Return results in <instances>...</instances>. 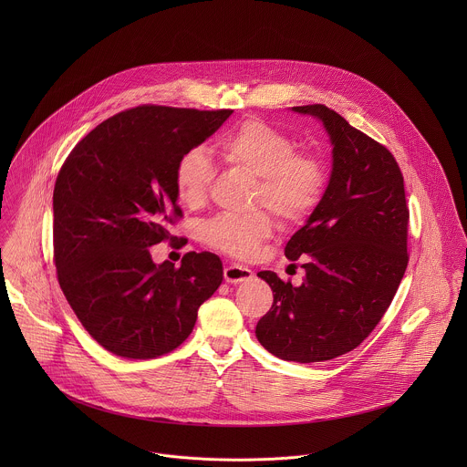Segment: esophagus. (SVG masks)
I'll return each instance as SVG.
<instances>
[{"label": "esophagus", "mask_w": 467, "mask_h": 467, "mask_svg": "<svg viewBox=\"0 0 467 467\" xmlns=\"http://www.w3.org/2000/svg\"><path fill=\"white\" fill-rule=\"evenodd\" d=\"M254 276V271L250 267L241 266V265H228L224 267V280L228 284H241L246 282Z\"/></svg>", "instance_id": "esophagus-1"}]
</instances>
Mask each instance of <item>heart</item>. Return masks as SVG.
I'll list each match as a JSON object with an SVG mask.
<instances>
[{"label": "heart", "instance_id": "1", "mask_svg": "<svg viewBox=\"0 0 467 467\" xmlns=\"http://www.w3.org/2000/svg\"><path fill=\"white\" fill-rule=\"evenodd\" d=\"M289 134L259 119H248L219 141L224 161L259 178L255 206H267L280 221L306 219L322 200L327 187V167L315 154L296 152ZM215 167L204 149L185 150L174 167L178 200L196 208L206 200ZM273 221L265 212L250 215L217 213L201 226L202 241L226 255L250 259L271 235Z\"/></svg>", "mask_w": 467, "mask_h": 467}]
</instances>
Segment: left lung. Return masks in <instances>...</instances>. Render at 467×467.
Returning a JSON list of instances; mask_svg holds the SVG:
<instances>
[{
    "mask_svg": "<svg viewBox=\"0 0 467 467\" xmlns=\"http://www.w3.org/2000/svg\"><path fill=\"white\" fill-rule=\"evenodd\" d=\"M318 119L333 145L329 185L306 224L287 241L285 257L302 259L295 287L259 271L273 306L257 339L273 356L315 363L356 348L387 313L408 266L404 182L392 152L324 104L296 106Z\"/></svg>",
    "mask_w": 467,
    "mask_h": 467,
    "instance_id": "obj_1",
    "label": "left lung"
}]
</instances>
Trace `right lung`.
I'll use <instances>...</instances> for the list:
<instances>
[{"mask_svg": "<svg viewBox=\"0 0 467 467\" xmlns=\"http://www.w3.org/2000/svg\"><path fill=\"white\" fill-rule=\"evenodd\" d=\"M232 113L138 106L86 134L61 167L54 189L57 278L84 329L106 350L131 359L174 350L221 285L215 254L189 252L174 267L154 265L149 248L172 239L169 224L183 215L174 187L178 158Z\"/></svg>", "mask_w": 467, "mask_h": 467, "instance_id": "add662e5", "label": "right lung"}]
</instances>
